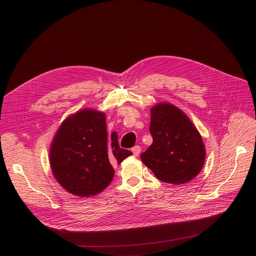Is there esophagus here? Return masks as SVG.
<instances>
[{
	"label": "esophagus",
	"instance_id": "obj_1",
	"mask_svg": "<svg viewBox=\"0 0 256 256\" xmlns=\"http://www.w3.org/2000/svg\"><path fill=\"white\" fill-rule=\"evenodd\" d=\"M132 152L134 156L136 157L140 154V146H134V147L132 149Z\"/></svg>",
	"mask_w": 256,
	"mask_h": 256
}]
</instances>
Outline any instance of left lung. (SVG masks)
Wrapping results in <instances>:
<instances>
[{
	"label": "left lung",
	"instance_id": "8db88e82",
	"mask_svg": "<svg viewBox=\"0 0 256 256\" xmlns=\"http://www.w3.org/2000/svg\"><path fill=\"white\" fill-rule=\"evenodd\" d=\"M150 132L153 144L140 159L159 180L184 184L198 175L206 148L198 128L181 109L166 102L154 105Z\"/></svg>",
	"mask_w": 256,
	"mask_h": 256
}]
</instances>
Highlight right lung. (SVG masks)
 I'll list each match as a JSON object with an SVG mask.
<instances>
[{
  "instance_id": "1",
  "label": "right lung",
  "mask_w": 256,
  "mask_h": 256,
  "mask_svg": "<svg viewBox=\"0 0 256 256\" xmlns=\"http://www.w3.org/2000/svg\"><path fill=\"white\" fill-rule=\"evenodd\" d=\"M105 114L85 108L68 116L56 130L50 148L52 172L68 192L93 196L114 179L112 164L132 153L120 148L116 132L107 142Z\"/></svg>"
}]
</instances>
